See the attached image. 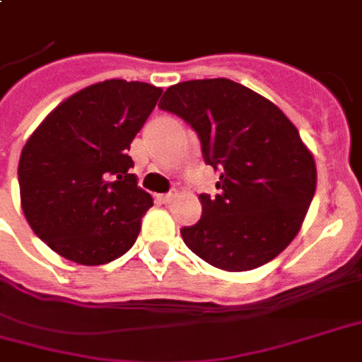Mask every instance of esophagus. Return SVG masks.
Listing matches in <instances>:
<instances>
[{"mask_svg":"<svg viewBox=\"0 0 362 362\" xmlns=\"http://www.w3.org/2000/svg\"><path fill=\"white\" fill-rule=\"evenodd\" d=\"M174 197H176V194H173V192H170V194H163V195H159V197H157V199H159L160 203H165V205H167V203L173 202Z\"/></svg>","mask_w":362,"mask_h":362,"instance_id":"obj_1","label":"esophagus"}]
</instances>
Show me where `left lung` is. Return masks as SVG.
Masks as SVG:
<instances>
[{
	"mask_svg": "<svg viewBox=\"0 0 362 362\" xmlns=\"http://www.w3.org/2000/svg\"><path fill=\"white\" fill-rule=\"evenodd\" d=\"M160 109L192 124L203 159L221 170L218 195H199L202 218L180 230L195 255L228 272L263 267L303 226L317 189V165L270 99L228 78L168 88Z\"/></svg>",
	"mask_w": 362,
	"mask_h": 362,
	"instance_id": "left-lung-1",
	"label": "left lung"
}]
</instances>
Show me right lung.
I'll return each mask as SVG.
<instances>
[{"instance_id":"obj_1","label":"right lung","mask_w":362,"mask_h":362,"mask_svg":"<svg viewBox=\"0 0 362 362\" xmlns=\"http://www.w3.org/2000/svg\"><path fill=\"white\" fill-rule=\"evenodd\" d=\"M160 93L120 78L88 86L61 101L24 144L21 207L55 253L98 267L134 245L153 199L130 174L128 151Z\"/></svg>"}]
</instances>
